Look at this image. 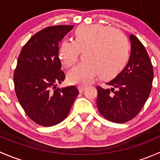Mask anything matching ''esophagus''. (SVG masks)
<instances>
[{"label": "esophagus", "instance_id": "1", "mask_svg": "<svg viewBox=\"0 0 160 160\" xmlns=\"http://www.w3.org/2000/svg\"><path fill=\"white\" fill-rule=\"evenodd\" d=\"M86 88H87L86 86H78V90L80 93H82V92L84 91V90H86Z\"/></svg>", "mask_w": 160, "mask_h": 160}]
</instances>
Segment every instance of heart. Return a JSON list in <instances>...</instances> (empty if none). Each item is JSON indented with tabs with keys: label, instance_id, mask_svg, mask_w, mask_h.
I'll use <instances>...</instances> for the list:
<instances>
[{
	"label": "heart",
	"instance_id": "1",
	"mask_svg": "<svg viewBox=\"0 0 160 160\" xmlns=\"http://www.w3.org/2000/svg\"><path fill=\"white\" fill-rule=\"evenodd\" d=\"M81 51H85L83 62L74 67L67 74L69 82L88 85L98 75L111 79L123 70L129 58V44L122 32L101 25L78 27L74 41L65 39L59 49V57L67 68L77 62Z\"/></svg>",
	"mask_w": 160,
	"mask_h": 160
}]
</instances>
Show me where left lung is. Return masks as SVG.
Returning a JSON list of instances; mask_svg holds the SVG:
<instances>
[{"instance_id":"left-lung-1","label":"left lung","mask_w":160,"mask_h":160,"mask_svg":"<svg viewBox=\"0 0 160 160\" xmlns=\"http://www.w3.org/2000/svg\"><path fill=\"white\" fill-rule=\"evenodd\" d=\"M131 54L128 64L113 80L110 88L97 87V106L107 120L125 123L135 117L149 98L153 68L147 51L134 35H130Z\"/></svg>"}]
</instances>
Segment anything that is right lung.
I'll return each instance as SVG.
<instances>
[{
  "mask_svg": "<svg viewBox=\"0 0 160 160\" xmlns=\"http://www.w3.org/2000/svg\"><path fill=\"white\" fill-rule=\"evenodd\" d=\"M72 28L55 25L43 28L25 43L18 59L13 77L16 96L29 118L42 126L62 122L79 94L74 86L56 88L65 79L59 45Z\"/></svg>",
  "mask_w": 160,
  "mask_h": 160,
  "instance_id": "add662e5",
  "label": "right lung"
}]
</instances>
